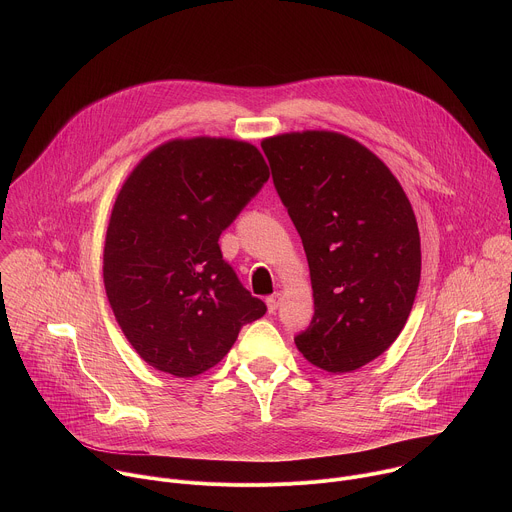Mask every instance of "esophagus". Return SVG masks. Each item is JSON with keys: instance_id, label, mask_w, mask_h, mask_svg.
Masks as SVG:
<instances>
[{"instance_id": "esophagus-1", "label": "esophagus", "mask_w": 512, "mask_h": 512, "mask_svg": "<svg viewBox=\"0 0 512 512\" xmlns=\"http://www.w3.org/2000/svg\"><path fill=\"white\" fill-rule=\"evenodd\" d=\"M265 304H267L269 314H273V312L279 308V298H277V296H271V298H267V300H265Z\"/></svg>"}]
</instances>
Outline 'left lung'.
<instances>
[{
    "instance_id": "obj_1",
    "label": "left lung",
    "mask_w": 512,
    "mask_h": 512,
    "mask_svg": "<svg viewBox=\"0 0 512 512\" xmlns=\"http://www.w3.org/2000/svg\"><path fill=\"white\" fill-rule=\"evenodd\" d=\"M310 265L314 318L296 336L318 369L350 373L401 334L421 275L419 229L391 170L336 131L261 141Z\"/></svg>"
}]
</instances>
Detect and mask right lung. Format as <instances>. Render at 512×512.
<instances>
[{"instance_id":"1","label":"right lung","mask_w":512,"mask_h":512,"mask_svg":"<svg viewBox=\"0 0 512 512\" xmlns=\"http://www.w3.org/2000/svg\"><path fill=\"white\" fill-rule=\"evenodd\" d=\"M267 178L255 145L192 137L162 143L123 182L107 227L103 281L115 320L150 367L196 377L267 312L218 247Z\"/></svg>"}]
</instances>
